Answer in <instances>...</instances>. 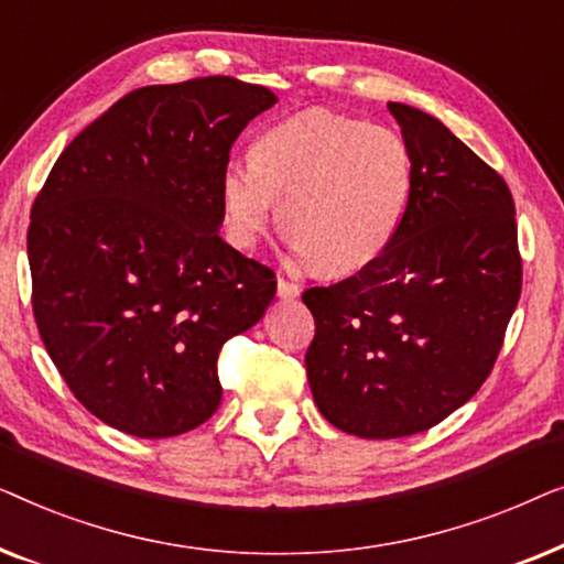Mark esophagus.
<instances>
[{"mask_svg": "<svg viewBox=\"0 0 564 564\" xmlns=\"http://www.w3.org/2000/svg\"><path fill=\"white\" fill-rule=\"evenodd\" d=\"M276 295H280L282 300H292L300 295V284L284 280V276H280V282H276Z\"/></svg>", "mask_w": 564, "mask_h": 564, "instance_id": "34e87169", "label": "esophagus"}]
</instances>
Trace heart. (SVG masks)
Instances as JSON below:
<instances>
[{"label": "heart", "instance_id": "b5f03b06", "mask_svg": "<svg viewBox=\"0 0 564 564\" xmlns=\"http://www.w3.org/2000/svg\"><path fill=\"white\" fill-rule=\"evenodd\" d=\"M413 187L403 138L330 110L276 122L253 143L251 164L228 161L220 205L228 238L251 246L276 213L300 259L321 274H346L395 238Z\"/></svg>", "mask_w": 564, "mask_h": 564}]
</instances>
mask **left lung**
Instances as JSON below:
<instances>
[{
  "label": "left lung",
  "instance_id": "8db88e82",
  "mask_svg": "<svg viewBox=\"0 0 564 564\" xmlns=\"http://www.w3.org/2000/svg\"><path fill=\"white\" fill-rule=\"evenodd\" d=\"M413 159L405 215L357 274L303 292L315 405L361 438L426 431L480 390L521 297L511 189L449 128L390 102Z\"/></svg>",
  "mask_w": 564,
  "mask_h": 564
}]
</instances>
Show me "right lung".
<instances>
[{
	"mask_svg": "<svg viewBox=\"0 0 564 564\" xmlns=\"http://www.w3.org/2000/svg\"><path fill=\"white\" fill-rule=\"evenodd\" d=\"M274 91L234 76L133 89L82 130L28 228L33 315L74 398L141 438L218 411L223 344L272 303L274 272L223 241L220 174Z\"/></svg>",
	"mask_w": 564,
	"mask_h": 564,
	"instance_id": "add662e5",
	"label": "right lung"
}]
</instances>
